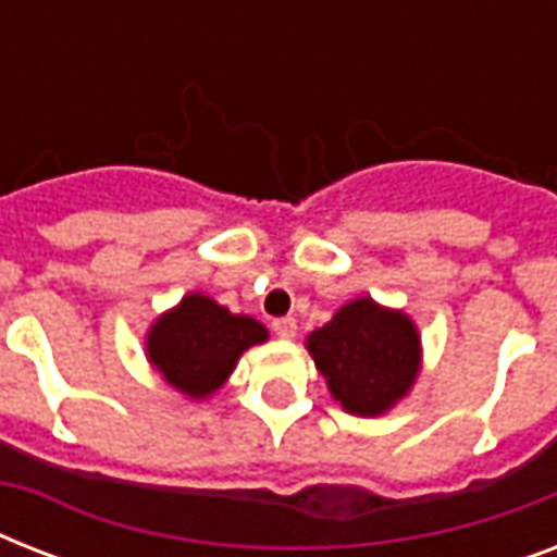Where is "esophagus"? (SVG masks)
Here are the masks:
<instances>
[{
  "instance_id": "esophagus-1",
  "label": "esophagus",
  "mask_w": 557,
  "mask_h": 557,
  "mask_svg": "<svg viewBox=\"0 0 557 557\" xmlns=\"http://www.w3.org/2000/svg\"><path fill=\"white\" fill-rule=\"evenodd\" d=\"M271 332H274V335H277V338H295L297 335V323H295V318H274V321H271Z\"/></svg>"
}]
</instances>
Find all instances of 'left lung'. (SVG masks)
<instances>
[{
  "label": "left lung",
  "instance_id": "left-lung-1",
  "mask_svg": "<svg viewBox=\"0 0 557 557\" xmlns=\"http://www.w3.org/2000/svg\"><path fill=\"white\" fill-rule=\"evenodd\" d=\"M318 370L332 396L356 416H379L405 396L419 370V335L401 312L370 297L347 304L326 326L309 335Z\"/></svg>",
  "mask_w": 557,
  "mask_h": 557
}]
</instances>
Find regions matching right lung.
Instances as JSON below:
<instances>
[{
	"instance_id": "obj_1",
	"label": "right lung",
	"mask_w": 557,
	"mask_h": 557,
	"mask_svg": "<svg viewBox=\"0 0 557 557\" xmlns=\"http://www.w3.org/2000/svg\"><path fill=\"white\" fill-rule=\"evenodd\" d=\"M265 338V326L248 314H231L210 297L187 295L178 309L156 321L147 352L173 387L201 398L222 387L236 358Z\"/></svg>"
}]
</instances>
